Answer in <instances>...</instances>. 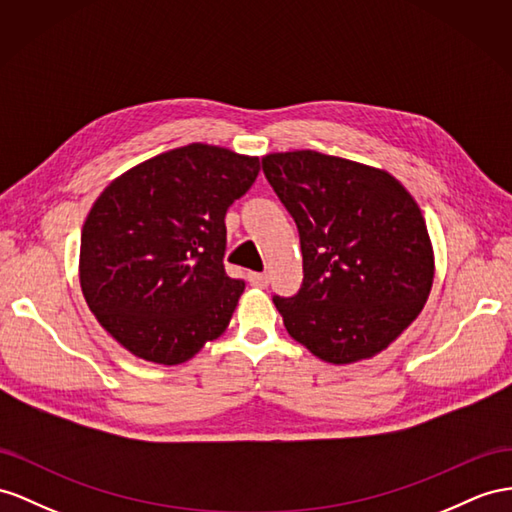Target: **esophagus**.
<instances>
[{"label":"esophagus","mask_w":512,"mask_h":512,"mask_svg":"<svg viewBox=\"0 0 512 512\" xmlns=\"http://www.w3.org/2000/svg\"><path fill=\"white\" fill-rule=\"evenodd\" d=\"M248 281H251V285L259 287V290H264V287H268V274L251 272V274H248Z\"/></svg>","instance_id":"esophagus-1"}]
</instances>
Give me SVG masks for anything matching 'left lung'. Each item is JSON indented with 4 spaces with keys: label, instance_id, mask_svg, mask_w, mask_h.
<instances>
[{
    "label": "left lung",
    "instance_id": "obj_1",
    "mask_svg": "<svg viewBox=\"0 0 512 512\" xmlns=\"http://www.w3.org/2000/svg\"><path fill=\"white\" fill-rule=\"evenodd\" d=\"M292 214L303 287L274 296L287 333L333 365L372 359L422 313L435 251L422 209L383 168L311 149L261 157Z\"/></svg>",
    "mask_w": 512,
    "mask_h": 512
}]
</instances>
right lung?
I'll list each match as a JSON object with an SVG mask.
<instances>
[{
  "instance_id": "right-lung-1",
  "label": "right lung",
  "mask_w": 512,
  "mask_h": 512,
  "mask_svg": "<svg viewBox=\"0 0 512 512\" xmlns=\"http://www.w3.org/2000/svg\"><path fill=\"white\" fill-rule=\"evenodd\" d=\"M259 157L192 142L112 179L80 242L88 309L131 355L179 365L227 331L244 292L231 279L225 214L253 186Z\"/></svg>"
}]
</instances>
